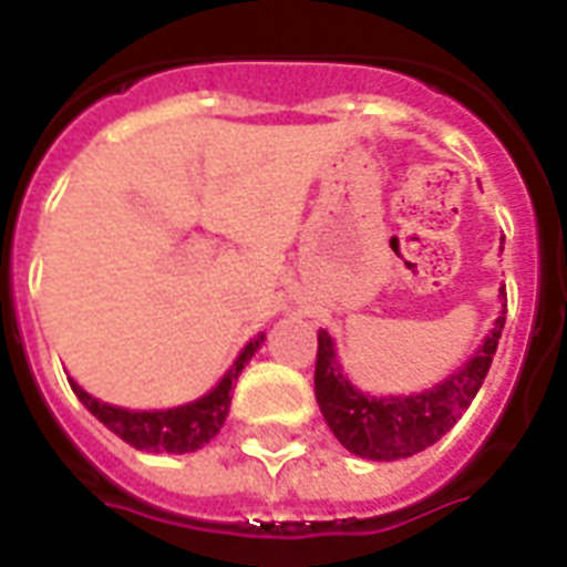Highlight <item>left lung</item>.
Returning <instances> with one entry per match:
<instances>
[{"label": "left lung", "mask_w": 567, "mask_h": 567, "mask_svg": "<svg viewBox=\"0 0 567 567\" xmlns=\"http://www.w3.org/2000/svg\"><path fill=\"white\" fill-rule=\"evenodd\" d=\"M506 297V293H503ZM506 309L494 323L492 336L476 350L471 362L441 385L414 396H368L350 385L332 350V338L318 332V362H315V396L329 430L350 453L373 462H394L421 453L444 435L474 403L476 391L488 377L497 353Z\"/></svg>", "instance_id": "left-lung-1"}]
</instances>
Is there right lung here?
Segmentation results:
<instances>
[{"label": "right lung", "mask_w": 567, "mask_h": 567, "mask_svg": "<svg viewBox=\"0 0 567 567\" xmlns=\"http://www.w3.org/2000/svg\"><path fill=\"white\" fill-rule=\"evenodd\" d=\"M261 341H265V336L252 338L244 347V353L238 355L235 368L203 400L179 405V409H167V412H128V409L100 403L96 396L82 391L75 382H70V388L87 405V412L93 417H100L114 435H120V439L132 444L135 450H150V453H190V450H199L203 444H208L220 432V426L226 423V414H229L231 382L244 371V364L256 355Z\"/></svg>", "instance_id": "1"}]
</instances>
